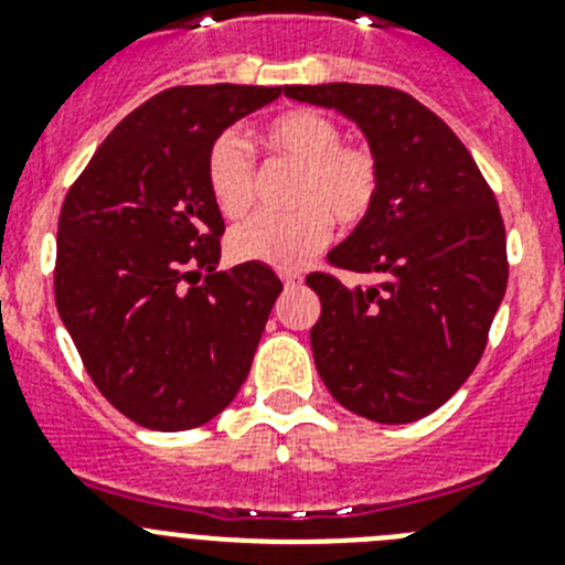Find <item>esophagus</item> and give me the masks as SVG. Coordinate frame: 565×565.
I'll list each match as a JSON object with an SVG mask.
<instances>
[{"label":"esophagus","mask_w":565,"mask_h":565,"mask_svg":"<svg viewBox=\"0 0 565 565\" xmlns=\"http://www.w3.org/2000/svg\"><path fill=\"white\" fill-rule=\"evenodd\" d=\"M279 277H282V286H286V288L302 286V274H297V271H282Z\"/></svg>","instance_id":"obj_1"}]
</instances>
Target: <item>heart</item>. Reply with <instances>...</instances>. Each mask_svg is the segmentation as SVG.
Listing matches in <instances>:
<instances>
[{
    "instance_id": "1",
    "label": "heart",
    "mask_w": 565,
    "mask_h": 565,
    "mask_svg": "<svg viewBox=\"0 0 565 565\" xmlns=\"http://www.w3.org/2000/svg\"><path fill=\"white\" fill-rule=\"evenodd\" d=\"M274 154L299 163L291 212H259L228 234V252L239 263L299 268L331 237V217L356 226L379 194V161L371 147L344 143L337 121L317 109H291L266 127ZM206 183L223 217H243L257 194V163L243 135L226 129L206 152Z\"/></svg>"
}]
</instances>
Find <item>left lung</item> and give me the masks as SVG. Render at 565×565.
I'll list each match as a JSON object with an SVG mask.
<instances>
[{
  "mask_svg": "<svg viewBox=\"0 0 565 565\" xmlns=\"http://www.w3.org/2000/svg\"><path fill=\"white\" fill-rule=\"evenodd\" d=\"M294 102L351 118L379 161V194L328 263L376 274L342 286L308 274L322 302L311 348L342 407L379 424L438 411L476 371L507 291L495 194L458 135L413 96L379 84H291Z\"/></svg>",
  "mask_w": 565,
  "mask_h": 565,
  "instance_id": "obj_1",
  "label": "left lung"
}]
</instances>
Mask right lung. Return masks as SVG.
I'll return each instance as SVG.
<instances>
[{"mask_svg":"<svg viewBox=\"0 0 565 565\" xmlns=\"http://www.w3.org/2000/svg\"><path fill=\"white\" fill-rule=\"evenodd\" d=\"M282 87H172L129 113L58 214L56 308L89 379L147 430H192L237 396L274 299L263 263L217 271L206 152Z\"/></svg>","mask_w":565,"mask_h":565,"instance_id":"obj_1","label":"right lung"}]
</instances>
